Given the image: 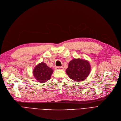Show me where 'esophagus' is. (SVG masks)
Segmentation results:
<instances>
[{
  "instance_id": "34e87169",
  "label": "esophagus",
  "mask_w": 121,
  "mask_h": 121,
  "mask_svg": "<svg viewBox=\"0 0 121 121\" xmlns=\"http://www.w3.org/2000/svg\"><path fill=\"white\" fill-rule=\"evenodd\" d=\"M56 69H60V70H63V67L62 66H58V67H56Z\"/></svg>"
}]
</instances>
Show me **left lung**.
<instances>
[{
    "mask_svg": "<svg viewBox=\"0 0 121 121\" xmlns=\"http://www.w3.org/2000/svg\"><path fill=\"white\" fill-rule=\"evenodd\" d=\"M91 71L88 61L80 59H74L69 62L66 72L71 79L80 82L86 79Z\"/></svg>",
    "mask_w": 121,
    "mask_h": 121,
    "instance_id": "1",
    "label": "left lung"
}]
</instances>
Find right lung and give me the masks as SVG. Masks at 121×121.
I'll list each match as a JSON object with an SVG mask.
<instances>
[{"mask_svg":"<svg viewBox=\"0 0 121 121\" xmlns=\"http://www.w3.org/2000/svg\"><path fill=\"white\" fill-rule=\"evenodd\" d=\"M53 73V70L48 67L45 63L42 62L35 66L33 74L38 82L43 83L50 79L51 75Z\"/></svg>","mask_w":121,"mask_h":121,"instance_id":"right-lung-1","label":"right lung"}]
</instances>
